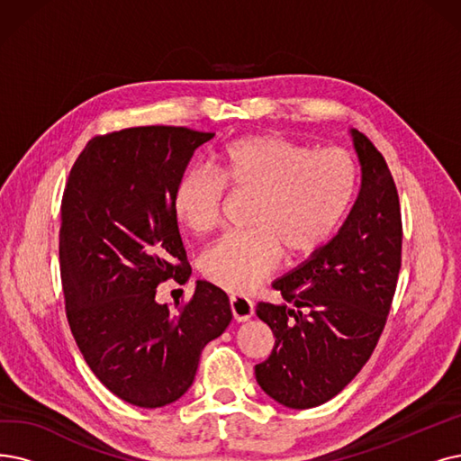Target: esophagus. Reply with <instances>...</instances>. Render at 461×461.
<instances>
[{
	"label": "esophagus",
	"instance_id": "obj_1",
	"mask_svg": "<svg viewBox=\"0 0 461 461\" xmlns=\"http://www.w3.org/2000/svg\"><path fill=\"white\" fill-rule=\"evenodd\" d=\"M230 310L238 323L248 321L253 316V303L242 294H230Z\"/></svg>",
	"mask_w": 461,
	"mask_h": 461
}]
</instances>
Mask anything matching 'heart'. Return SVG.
<instances>
[{"mask_svg": "<svg viewBox=\"0 0 461 461\" xmlns=\"http://www.w3.org/2000/svg\"><path fill=\"white\" fill-rule=\"evenodd\" d=\"M210 171L183 174L172 194L174 215L196 236L217 229L223 187L253 193L242 232H230L200 259L219 287L248 293L289 257L316 251L344 219L356 193V164L337 149L310 151L278 134L238 138L212 157Z\"/></svg>", "mask_w": 461, "mask_h": 461, "instance_id": "b5f03b06", "label": "heart"}]
</instances>
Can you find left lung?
<instances>
[{
    "instance_id": "1",
    "label": "left lung",
    "mask_w": 461,
    "mask_h": 461,
    "mask_svg": "<svg viewBox=\"0 0 461 461\" xmlns=\"http://www.w3.org/2000/svg\"><path fill=\"white\" fill-rule=\"evenodd\" d=\"M349 136L361 168L352 210L325 246L272 284L285 303L255 308L276 337L255 378L287 409L318 407L354 380L376 348L397 285L402 230L395 183L369 138L354 128Z\"/></svg>"
}]
</instances>
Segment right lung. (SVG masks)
I'll use <instances>...</instances> for the list:
<instances>
[{"label":"right lung","instance_id":"obj_1","mask_svg":"<svg viewBox=\"0 0 461 461\" xmlns=\"http://www.w3.org/2000/svg\"><path fill=\"white\" fill-rule=\"evenodd\" d=\"M215 134L138 126L92 138L62 198L60 272L81 354L105 388L141 409L193 385L204 346L232 320L227 293L198 280L187 304H158V284L191 276L172 194Z\"/></svg>","mask_w":461,"mask_h":461}]
</instances>
